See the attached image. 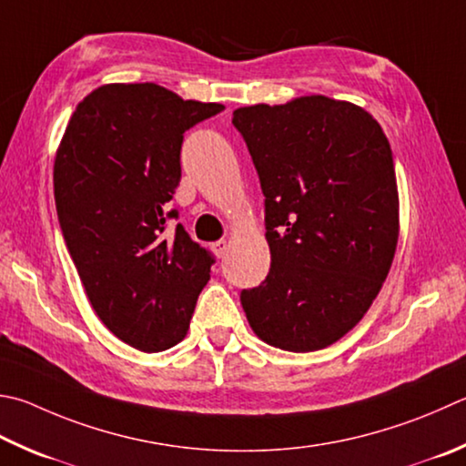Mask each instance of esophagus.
Wrapping results in <instances>:
<instances>
[{
	"mask_svg": "<svg viewBox=\"0 0 466 466\" xmlns=\"http://www.w3.org/2000/svg\"><path fill=\"white\" fill-rule=\"evenodd\" d=\"M226 248H228V242L226 240H218V242L211 244V250H214V255L218 258H222L226 255Z\"/></svg>",
	"mask_w": 466,
	"mask_h": 466,
	"instance_id": "obj_1",
	"label": "esophagus"
}]
</instances>
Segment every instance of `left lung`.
<instances>
[{"label":"left lung","mask_w":466,"mask_h":466,"mask_svg":"<svg viewBox=\"0 0 466 466\" xmlns=\"http://www.w3.org/2000/svg\"><path fill=\"white\" fill-rule=\"evenodd\" d=\"M232 124L258 173L270 248L265 281L240 293L248 324L275 349H326L359 324L391 268V147L369 112L326 96L238 107Z\"/></svg>","instance_id":"1"}]
</instances>
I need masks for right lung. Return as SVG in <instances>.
I'll list each match as a JSON object with an SVG mask.
<instances>
[{"mask_svg": "<svg viewBox=\"0 0 466 466\" xmlns=\"http://www.w3.org/2000/svg\"><path fill=\"white\" fill-rule=\"evenodd\" d=\"M222 104L181 99L155 83H109L81 101L55 158L66 248L109 332L142 352L181 342L214 257L177 224L183 134Z\"/></svg>", "mask_w": 466, "mask_h": 466, "instance_id": "1", "label": "right lung"}]
</instances>
